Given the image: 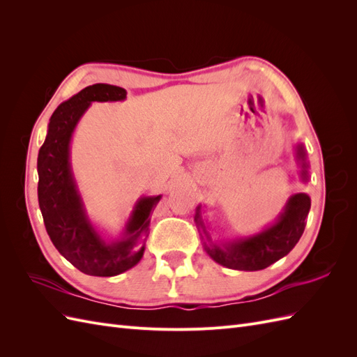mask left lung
Here are the masks:
<instances>
[{"mask_svg": "<svg viewBox=\"0 0 357 357\" xmlns=\"http://www.w3.org/2000/svg\"><path fill=\"white\" fill-rule=\"evenodd\" d=\"M296 160L301 167L299 176L307 183L310 178L307 152L301 143L296 144ZM310 207L311 199L307 193H295L287 199L273 225L261 232L234 240L214 241L211 238L201 219V205L197 207L195 223L201 232L204 250L214 262L238 271H259L284 257L296 245L304 234Z\"/></svg>", "mask_w": 357, "mask_h": 357, "instance_id": "1", "label": "left lung"}]
</instances>
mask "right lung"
Listing matches in <instances>:
<instances>
[{"label": "right lung", "mask_w": 357, "mask_h": 357, "mask_svg": "<svg viewBox=\"0 0 357 357\" xmlns=\"http://www.w3.org/2000/svg\"><path fill=\"white\" fill-rule=\"evenodd\" d=\"M125 98L123 88L96 83L59 104L50 117L47 135L37 159L38 205L50 240L68 262L95 277L122 274L142 261L150 213L162 198H139L121 238L112 241L104 238L86 213L70 159L74 129L92 102H114Z\"/></svg>", "instance_id": "1"}]
</instances>
